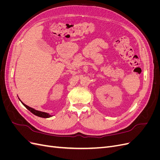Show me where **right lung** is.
<instances>
[{
    "instance_id": "right-lung-1",
    "label": "right lung",
    "mask_w": 160,
    "mask_h": 160,
    "mask_svg": "<svg viewBox=\"0 0 160 160\" xmlns=\"http://www.w3.org/2000/svg\"><path fill=\"white\" fill-rule=\"evenodd\" d=\"M18 99H19V98H18ZM19 100L21 101L20 99H19ZM21 102L22 103V104L24 106H25V107L28 110H29L32 113H33L34 115H35L38 116V117L43 118H51V117H52V115H50L49 113H48L42 112V111H38V110H36V109H33V108L29 107V106H28V105H25L23 102H22L21 101Z\"/></svg>"
}]
</instances>
